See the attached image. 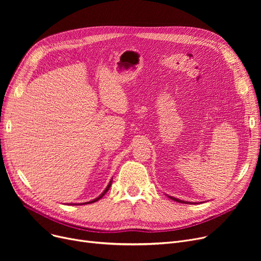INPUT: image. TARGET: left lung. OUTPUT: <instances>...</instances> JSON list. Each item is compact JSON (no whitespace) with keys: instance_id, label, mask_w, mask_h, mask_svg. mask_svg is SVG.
<instances>
[{"instance_id":"left-lung-1","label":"left lung","mask_w":261,"mask_h":261,"mask_svg":"<svg viewBox=\"0 0 261 261\" xmlns=\"http://www.w3.org/2000/svg\"><path fill=\"white\" fill-rule=\"evenodd\" d=\"M171 200H173V201H176V202H180V203H189V204H195V203H190V202H185V201H182V200H180V199H176V198H173V197H170V196H168Z\"/></svg>"}]
</instances>
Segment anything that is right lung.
Masks as SVG:
<instances>
[{
	"label": "right lung",
	"instance_id": "1",
	"mask_svg": "<svg viewBox=\"0 0 261 261\" xmlns=\"http://www.w3.org/2000/svg\"><path fill=\"white\" fill-rule=\"evenodd\" d=\"M111 184H112V180L111 181H110V183H109V185L107 186V188L103 190V193L98 197V198H96V199H94V200H92V201H89V202H86V203H81V205H84V204H91V203H94V202H96V201H98L99 199H101L103 196H105V194L107 193V191L109 190V188L110 187H111Z\"/></svg>",
	"mask_w": 261,
	"mask_h": 261
}]
</instances>
